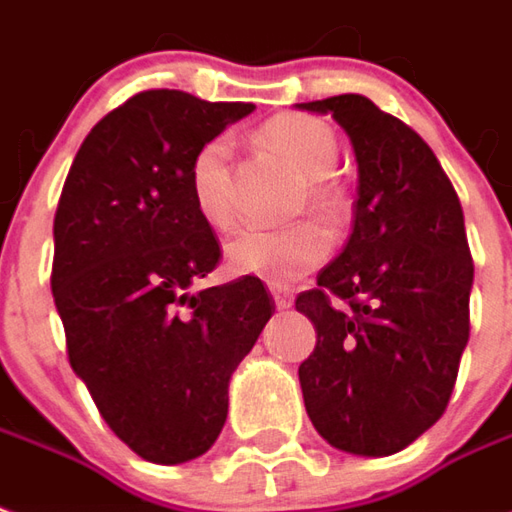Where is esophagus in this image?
I'll use <instances>...</instances> for the list:
<instances>
[{"mask_svg": "<svg viewBox=\"0 0 512 512\" xmlns=\"http://www.w3.org/2000/svg\"><path fill=\"white\" fill-rule=\"evenodd\" d=\"M271 296H274V305L280 307V310H288L293 305V296L288 291H282V288H274Z\"/></svg>", "mask_w": 512, "mask_h": 512, "instance_id": "esophagus-1", "label": "esophagus"}]
</instances>
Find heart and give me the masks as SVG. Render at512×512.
<instances>
[{
	"label": "heart",
	"instance_id": "1",
	"mask_svg": "<svg viewBox=\"0 0 512 512\" xmlns=\"http://www.w3.org/2000/svg\"><path fill=\"white\" fill-rule=\"evenodd\" d=\"M260 138L280 152L305 177V202L316 216L341 219L346 210L343 188L332 171L338 166V138L324 121L302 113H282L263 124ZM230 135H213L196 149L188 171V188L196 213L210 227H230ZM332 238L318 221H299L282 230L246 227L224 246V260L235 277H257L271 285H288L313 271L330 255Z\"/></svg>",
	"mask_w": 512,
	"mask_h": 512
}]
</instances>
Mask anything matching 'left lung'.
Segmentation results:
<instances>
[{"label":"left lung","instance_id":"obj_1","mask_svg":"<svg viewBox=\"0 0 512 512\" xmlns=\"http://www.w3.org/2000/svg\"><path fill=\"white\" fill-rule=\"evenodd\" d=\"M299 107L332 113L357 160L352 235L296 296L316 327L299 366L307 416L341 452L393 455L443 416L468 343L463 207L424 138L371 99Z\"/></svg>","mask_w":512,"mask_h":512}]
</instances>
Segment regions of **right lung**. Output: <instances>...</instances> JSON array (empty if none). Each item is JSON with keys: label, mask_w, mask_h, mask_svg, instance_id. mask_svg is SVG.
Wrapping results in <instances>:
<instances>
[{"label": "right lung", "mask_w": 512, "mask_h": 512, "mask_svg": "<svg viewBox=\"0 0 512 512\" xmlns=\"http://www.w3.org/2000/svg\"><path fill=\"white\" fill-rule=\"evenodd\" d=\"M252 110L135 94L88 132L57 202L52 296L69 363L149 463L177 466L216 443L232 371L274 313L257 277L188 291L221 260L191 199V160Z\"/></svg>", "instance_id": "obj_1"}]
</instances>
